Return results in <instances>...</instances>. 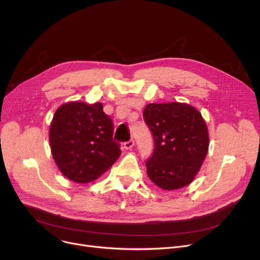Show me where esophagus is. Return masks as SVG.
Returning a JSON list of instances; mask_svg holds the SVG:
<instances>
[{
	"mask_svg": "<svg viewBox=\"0 0 260 260\" xmlns=\"http://www.w3.org/2000/svg\"><path fill=\"white\" fill-rule=\"evenodd\" d=\"M134 145H135V142H134L133 139H131V140L124 142V148H125V149H132Z\"/></svg>",
	"mask_w": 260,
	"mask_h": 260,
	"instance_id": "1",
	"label": "esophagus"
}]
</instances>
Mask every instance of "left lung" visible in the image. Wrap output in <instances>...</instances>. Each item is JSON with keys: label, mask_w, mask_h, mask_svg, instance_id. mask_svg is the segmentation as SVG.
I'll list each match as a JSON object with an SVG mask.
<instances>
[{"label": "left lung", "mask_w": 260, "mask_h": 260, "mask_svg": "<svg viewBox=\"0 0 260 260\" xmlns=\"http://www.w3.org/2000/svg\"><path fill=\"white\" fill-rule=\"evenodd\" d=\"M143 119L154 139V152L145 161L149 179L167 190L192 182L209 148L201 114L184 103H152Z\"/></svg>", "instance_id": "obj_1"}]
</instances>
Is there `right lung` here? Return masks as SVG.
<instances>
[{"label": "right lung", "mask_w": 260, "mask_h": 260, "mask_svg": "<svg viewBox=\"0 0 260 260\" xmlns=\"http://www.w3.org/2000/svg\"><path fill=\"white\" fill-rule=\"evenodd\" d=\"M113 134V120L101 103L70 102L60 106L50 124L49 142L61 173L78 183L97 179L121 154Z\"/></svg>", "instance_id": "right-lung-1"}]
</instances>
